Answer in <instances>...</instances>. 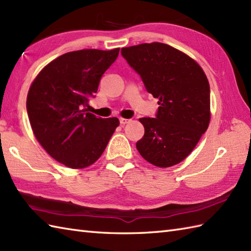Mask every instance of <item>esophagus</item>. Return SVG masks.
I'll use <instances>...</instances> for the list:
<instances>
[{"label": "esophagus", "mask_w": 251, "mask_h": 251, "mask_svg": "<svg viewBox=\"0 0 251 251\" xmlns=\"http://www.w3.org/2000/svg\"><path fill=\"white\" fill-rule=\"evenodd\" d=\"M128 122H129L128 119H124V117H121V119H120L121 125H125V124H127V123H128Z\"/></svg>", "instance_id": "esophagus-1"}]
</instances>
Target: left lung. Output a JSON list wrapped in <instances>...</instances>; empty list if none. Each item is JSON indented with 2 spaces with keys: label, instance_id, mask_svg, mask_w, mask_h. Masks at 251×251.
<instances>
[{
  "label": "left lung",
  "instance_id": "left-lung-1",
  "mask_svg": "<svg viewBox=\"0 0 251 251\" xmlns=\"http://www.w3.org/2000/svg\"><path fill=\"white\" fill-rule=\"evenodd\" d=\"M157 98L155 117H141L145 135L136 143L140 155L157 167L180 163L193 151L210 120V87L202 69L184 52L163 43L121 50Z\"/></svg>",
  "mask_w": 251,
  "mask_h": 251
}]
</instances>
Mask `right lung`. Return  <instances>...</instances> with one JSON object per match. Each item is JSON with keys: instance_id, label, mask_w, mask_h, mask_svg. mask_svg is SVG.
<instances>
[{"instance_id": "obj_1", "label": "right lung", "mask_w": 251, "mask_h": 251, "mask_svg": "<svg viewBox=\"0 0 251 251\" xmlns=\"http://www.w3.org/2000/svg\"><path fill=\"white\" fill-rule=\"evenodd\" d=\"M112 50L67 52L49 63L26 97L34 136L50 155L67 167L85 168L103 153L120 122L87 112L101 76L119 56Z\"/></svg>"}]
</instances>
